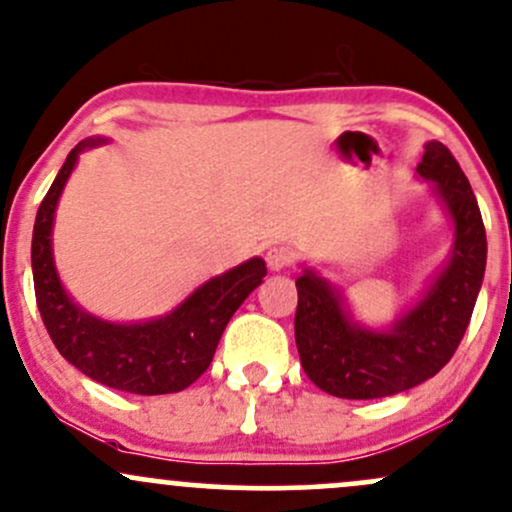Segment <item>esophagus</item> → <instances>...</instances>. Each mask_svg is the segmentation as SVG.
<instances>
[{
    "mask_svg": "<svg viewBox=\"0 0 512 512\" xmlns=\"http://www.w3.org/2000/svg\"><path fill=\"white\" fill-rule=\"evenodd\" d=\"M291 262L293 252L289 248H284V245H274V248L267 250V267L272 269V272H281V269L289 267Z\"/></svg>",
    "mask_w": 512,
    "mask_h": 512,
    "instance_id": "esophagus-1",
    "label": "esophagus"
}]
</instances>
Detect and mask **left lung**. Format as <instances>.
<instances>
[{"label": "left lung", "mask_w": 512, "mask_h": 512, "mask_svg": "<svg viewBox=\"0 0 512 512\" xmlns=\"http://www.w3.org/2000/svg\"><path fill=\"white\" fill-rule=\"evenodd\" d=\"M416 173L433 182L455 226L450 260L421 301L387 330L351 320L342 293L313 269L296 279L301 366L327 395L380 399L411 390L450 361L467 332L486 269V231L467 175L450 149L428 142Z\"/></svg>", "instance_id": "1"}]
</instances>
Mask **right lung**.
I'll list each match as a JSON object with an SVG mask.
<instances>
[{"instance_id":"1","label":"right lung","mask_w":512,"mask_h":512,"mask_svg":"<svg viewBox=\"0 0 512 512\" xmlns=\"http://www.w3.org/2000/svg\"><path fill=\"white\" fill-rule=\"evenodd\" d=\"M98 144L105 139H84L69 151L35 216L31 264L40 317L57 351L96 383L132 395L180 392L209 368L228 320L262 284L267 267L262 257H252L204 281L168 315L146 322H108L79 308L57 276L52 223L79 154Z\"/></svg>"}]
</instances>
